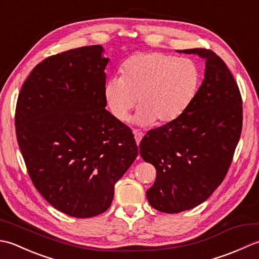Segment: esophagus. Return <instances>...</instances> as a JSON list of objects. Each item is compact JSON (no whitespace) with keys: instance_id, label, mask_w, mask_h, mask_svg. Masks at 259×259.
<instances>
[{"instance_id":"esophagus-1","label":"esophagus","mask_w":259,"mask_h":259,"mask_svg":"<svg viewBox=\"0 0 259 259\" xmlns=\"http://www.w3.org/2000/svg\"><path fill=\"white\" fill-rule=\"evenodd\" d=\"M134 135H135V139H136L137 145H139L141 139H142V137H144V134L139 133V131H137V130H134Z\"/></svg>"}]
</instances>
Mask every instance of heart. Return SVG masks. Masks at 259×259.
Here are the masks:
<instances>
[{"mask_svg": "<svg viewBox=\"0 0 259 259\" xmlns=\"http://www.w3.org/2000/svg\"><path fill=\"white\" fill-rule=\"evenodd\" d=\"M200 82L199 69L189 59L160 52H141L128 58L120 68V78L104 87V98L114 118L128 120L138 99L137 122H171L188 108Z\"/></svg>", "mask_w": 259, "mask_h": 259, "instance_id": "b5f03b06", "label": "heart"}]
</instances>
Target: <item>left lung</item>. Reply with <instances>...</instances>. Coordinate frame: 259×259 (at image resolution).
I'll return each mask as SVG.
<instances>
[{
  "mask_svg": "<svg viewBox=\"0 0 259 259\" xmlns=\"http://www.w3.org/2000/svg\"><path fill=\"white\" fill-rule=\"evenodd\" d=\"M179 52L206 59L205 79L188 108L139 145L141 158L157 170L148 201L167 213L200 205L223 183L243 128V99L222 58L202 48Z\"/></svg>",
  "mask_w": 259,
  "mask_h": 259,
  "instance_id": "8db88e82",
  "label": "left lung"
}]
</instances>
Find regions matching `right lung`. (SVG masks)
Masks as SVG:
<instances>
[{
	"instance_id": "obj_1",
	"label": "right lung",
	"mask_w": 259,
	"mask_h": 259,
	"mask_svg": "<svg viewBox=\"0 0 259 259\" xmlns=\"http://www.w3.org/2000/svg\"><path fill=\"white\" fill-rule=\"evenodd\" d=\"M101 46L49 57L24 81L15 133L30 178L43 198L76 218L104 212L114 184L138 156L134 135L107 111L109 59Z\"/></svg>"
}]
</instances>
